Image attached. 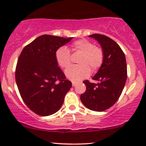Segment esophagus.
<instances>
[{
    "label": "esophagus",
    "instance_id": "esophagus-1",
    "mask_svg": "<svg viewBox=\"0 0 146 146\" xmlns=\"http://www.w3.org/2000/svg\"><path fill=\"white\" fill-rule=\"evenodd\" d=\"M77 84H78V82H72V86H75Z\"/></svg>",
    "mask_w": 146,
    "mask_h": 146
}]
</instances>
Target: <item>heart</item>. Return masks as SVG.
<instances>
[{
  "mask_svg": "<svg viewBox=\"0 0 146 146\" xmlns=\"http://www.w3.org/2000/svg\"><path fill=\"white\" fill-rule=\"evenodd\" d=\"M73 50L82 53L79 58V64L69 66L65 71V75L73 82H79L89 76L90 68L93 71L102 66L104 58L103 50L95 46L94 43L86 39H80L73 43ZM56 59L59 66L66 68L71 64L70 51L66 46H61L56 51Z\"/></svg>",
  "mask_w": 146,
  "mask_h": 146,
  "instance_id": "obj_1",
  "label": "heart"
}]
</instances>
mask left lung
<instances>
[{"label":"left lung","mask_w":146,"mask_h":146,"mask_svg":"<svg viewBox=\"0 0 146 146\" xmlns=\"http://www.w3.org/2000/svg\"><path fill=\"white\" fill-rule=\"evenodd\" d=\"M89 37L101 45L104 58L93 78L98 83L84 81L86 90L80 95V100L88 109L102 112L115 104L123 91L127 79L126 61L124 53L111 38L98 33Z\"/></svg>","instance_id":"1"}]
</instances>
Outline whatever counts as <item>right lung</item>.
Returning a JSON list of instances; mask_svg holds the SVG:
<instances>
[{
  "label": "right lung",
  "mask_w": 146,
  "mask_h": 146,
  "mask_svg": "<svg viewBox=\"0 0 146 146\" xmlns=\"http://www.w3.org/2000/svg\"><path fill=\"white\" fill-rule=\"evenodd\" d=\"M72 38L42 35L27 45L18 58L16 84L25 104L37 115L58 112L71 88V82L58 66L56 51Z\"/></svg>",
  "instance_id": "right-lung-1"
}]
</instances>
